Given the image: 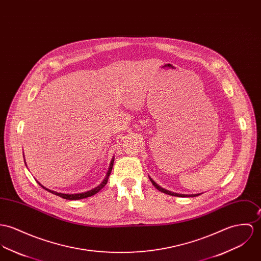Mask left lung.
Returning a JSON list of instances; mask_svg holds the SVG:
<instances>
[{"label":"left lung","mask_w":261,"mask_h":261,"mask_svg":"<svg viewBox=\"0 0 261 261\" xmlns=\"http://www.w3.org/2000/svg\"><path fill=\"white\" fill-rule=\"evenodd\" d=\"M149 177V176H148ZM149 179H150V181H151V184L154 186V188L155 189H158V190H160V191H162V192H164V193H166V194H168V195H173V196H189V197H194V196H197V195H199L200 193H197V194H180V193H175V192H171V191H169V190H166V189H164V188H162V187H160L151 177H149Z\"/></svg>","instance_id":"8db88e82"}]
</instances>
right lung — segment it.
Returning a JSON list of instances; mask_svg holds the SVG:
<instances>
[{
	"label": "right lung",
	"instance_id": "right-lung-1",
	"mask_svg": "<svg viewBox=\"0 0 261 261\" xmlns=\"http://www.w3.org/2000/svg\"><path fill=\"white\" fill-rule=\"evenodd\" d=\"M114 162H115V158H113V159H112V161H111L110 167H109V169H108L107 175H106V177L103 178V180H102V181H101L97 187H95V189H92V190H88V191H85V192H81V193H71V194H70V193H61V192H57V191H54V190H48L47 188L43 187L39 181H37V182H38V184H39L43 189H45V190H47L48 192H50V193H53V194H56V195H58V196H60V197H63V198H65V199H69V200H77V199L87 198V197H90V196L95 195V193H97L99 190H101V189H103V188H105V186L108 184L109 176H110V174H111V172H112L113 166H114ZM24 163H25V161H24Z\"/></svg>",
	"mask_w": 261,
	"mask_h": 261
}]
</instances>
